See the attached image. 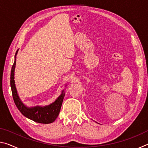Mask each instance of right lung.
<instances>
[{
	"instance_id": "1",
	"label": "right lung",
	"mask_w": 148,
	"mask_h": 148,
	"mask_svg": "<svg viewBox=\"0 0 148 148\" xmlns=\"http://www.w3.org/2000/svg\"><path fill=\"white\" fill-rule=\"evenodd\" d=\"M17 53V51L16 53V56H15V61L13 65H12L10 74V86L12 96H13L15 104H16L17 108L23 116L27 117V118L32 120V121L39 123L44 124H48L53 123L56 119L59 114L65 93L62 91L61 95L59 97V98L53 103L48 105V106L44 107L36 106L34 108H28L25 106L19 98L18 95L17 93L16 86H15L14 70L15 67H16Z\"/></svg>"
}]
</instances>
